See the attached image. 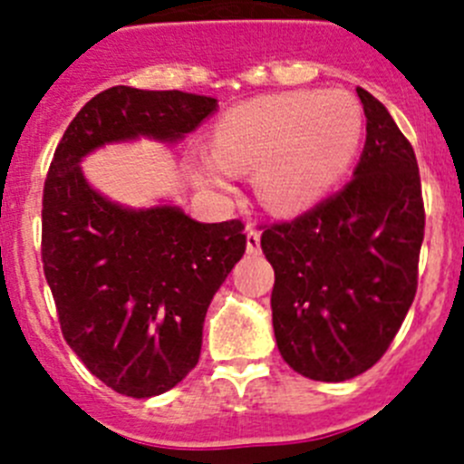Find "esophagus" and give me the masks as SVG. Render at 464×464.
Masks as SVG:
<instances>
[{
	"label": "esophagus",
	"mask_w": 464,
	"mask_h": 464,
	"mask_svg": "<svg viewBox=\"0 0 464 464\" xmlns=\"http://www.w3.org/2000/svg\"><path fill=\"white\" fill-rule=\"evenodd\" d=\"M246 251L251 256L260 253V232L256 227H246Z\"/></svg>",
	"instance_id": "obj_1"
}]
</instances>
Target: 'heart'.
I'll list each match as a JSON object with an SVG mask.
<instances>
[{"label":"heart","instance_id":"b5f03b06","mask_svg":"<svg viewBox=\"0 0 464 464\" xmlns=\"http://www.w3.org/2000/svg\"><path fill=\"white\" fill-rule=\"evenodd\" d=\"M362 111L342 90H290L237 104L216 125L213 150L197 153V183L227 192L235 171L256 169L269 211H306L343 176L362 141Z\"/></svg>","mask_w":464,"mask_h":464}]
</instances>
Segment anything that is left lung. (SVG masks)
I'll return each instance as SVG.
<instances>
[{
    "label": "left lung",
    "instance_id": "left-lung-1",
    "mask_svg": "<svg viewBox=\"0 0 464 464\" xmlns=\"http://www.w3.org/2000/svg\"><path fill=\"white\" fill-rule=\"evenodd\" d=\"M358 97L367 141L353 181L260 239L278 353L325 383L362 374L388 351L416 297L425 229L411 143L376 97Z\"/></svg>",
    "mask_w": 464,
    "mask_h": 464
}]
</instances>
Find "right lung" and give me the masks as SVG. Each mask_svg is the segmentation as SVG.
Returning a JSON list of instances; mask_svg holds the SVG:
<instances>
[{
    "mask_svg": "<svg viewBox=\"0 0 464 464\" xmlns=\"http://www.w3.org/2000/svg\"><path fill=\"white\" fill-rule=\"evenodd\" d=\"M216 109L202 94L116 85L76 113L53 155L44 274L72 351L121 395H162L195 367L208 304L246 251L244 223H199L167 202L122 207L81 162L109 143L183 141Z\"/></svg>",
    "mask_w": 464,
    "mask_h": 464,
    "instance_id": "obj_1",
    "label": "right lung"
}]
</instances>
